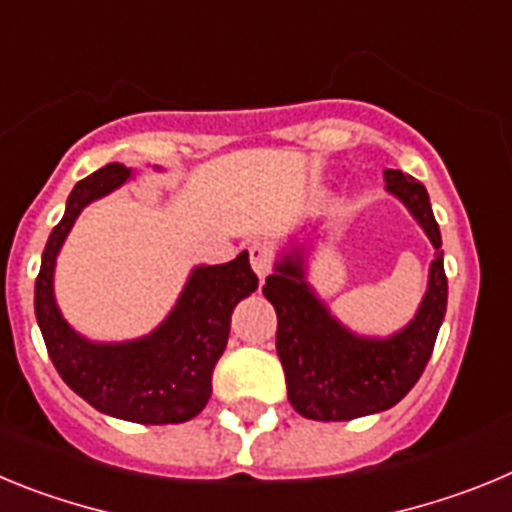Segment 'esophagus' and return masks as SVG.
Returning a JSON list of instances; mask_svg holds the SVG:
<instances>
[{
  "label": "esophagus",
  "instance_id": "34e87169",
  "mask_svg": "<svg viewBox=\"0 0 512 512\" xmlns=\"http://www.w3.org/2000/svg\"><path fill=\"white\" fill-rule=\"evenodd\" d=\"M247 252H250V265L257 273V278H267L270 267H273V250H270L265 242H252V245L247 247Z\"/></svg>",
  "mask_w": 512,
  "mask_h": 512
}]
</instances>
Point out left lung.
Masks as SVG:
<instances>
[{
  "instance_id": "1",
  "label": "left lung",
  "mask_w": 512,
  "mask_h": 512,
  "mask_svg": "<svg viewBox=\"0 0 512 512\" xmlns=\"http://www.w3.org/2000/svg\"><path fill=\"white\" fill-rule=\"evenodd\" d=\"M385 181L436 247L426 296L403 331L390 339H362L331 319L303 280L301 252L285 255L262 285L278 313L275 349L283 362L288 400L313 421H352L393 408L426 370L444 321V252L426 188L390 168H385Z\"/></svg>"
}]
</instances>
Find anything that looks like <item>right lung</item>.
I'll return each instance as SVG.
<instances>
[{"label": "right lung", "mask_w": 512, "mask_h": 512, "mask_svg": "<svg viewBox=\"0 0 512 512\" xmlns=\"http://www.w3.org/2000/svg\"><path fill=\"white\" fill-rule=\"evenodd\" d=\"M132 176L109 163L78 181L66 214L50 232L35 280V316L55 370L96 411L132 423H183L204 411L211 375L229 339L232 311L257 288L250 255L227 265L196 267L168 319L150 336L127 344H94L63 321L53 298L55 255L81 209Z\"/></svg>", "instance_id": "1"}]
</instances>
